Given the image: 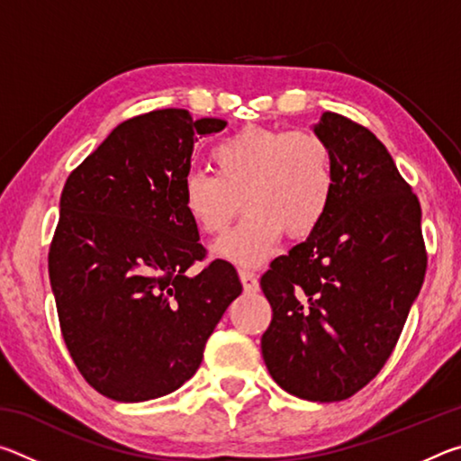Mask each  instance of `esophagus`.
Masks as SVG:
<instances>
[{
    "label": "esophagus",
    "instance_id": "esophagus-1",
    "mask_svg": "<svg viewBox=\"0 0 461 461\" xmlns=\"http://www.w3.org/2000/svg\"><path fill=\"white\" fill-rule=\"evenodd\" d=\"M240 280H241V285H244L246 293H256L260 288L258 275L249 268H240Z\"/></svg>",
    "mask_w": 461,
    "mask_h": 461
}]
</instances>
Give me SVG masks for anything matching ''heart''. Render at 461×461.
<instances>
[{"mask_svg":"<svg viewBox=\"0 0 461 461\" xmlns=\"http://www.w3.org/2000/svg\"><path fill=\"white\" fill-rule=\"evenodd\" d=\"M215 175L181 178V205L203 233L220 236L246 207L244 220L215 244V254L241 267L275 254L285 231L305 238L323 221L335 191V156L313 130L246 128L212 150Z\"/></svg>","mask_w":461,"mask_h":461,"instance_id":"obj_1","label":"heart"}]
</instances>
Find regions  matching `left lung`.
<instances>
[{"label": "left lung", "instance_id": "left-lung-1", "mask_svg": "<svg viewBox=\"0 0 461 461\" xmlns=\"http://www.w3.org/2000/svg\"><path fill=\"white\" fill-rule=\"evenodd\" d=\"M335 191L323 221L270 264L272 307L262 356L280 388L315 402L346 401L393 354L427 270L420 203L368 128L325 112Z\"/></svg>", "mask_w": 461, "mask_h": 461}]
</instances>
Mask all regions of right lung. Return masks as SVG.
<instances>
[{
	"label": "right lung",
	"mask_w": 461,
	"mask_h": 461,
	"mask_svg": "<svg viewBox=\"0 0 461 461\" xmlns=\"http://www.w3.org/2000/svg\"><path fill=\"white\" fill-rule=\"evenodd\" d=\"M225 128L186 109L120 123L71 175L49 249L59 323L81 376L107 399L142 402L197 372L240 296L236 268L207 258L181 205L194 140Z\"/></svg>",
	"instance_id": "obj_1"
}]
</instances>
